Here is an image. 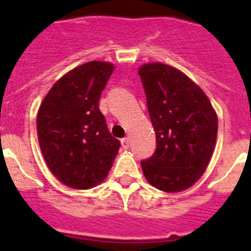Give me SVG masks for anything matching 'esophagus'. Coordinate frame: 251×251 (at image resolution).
<instances>
[{
    "label": "esophagus",
    "mask_w": 251,
    "mask_h": 251,
    "mask_svg": "<svg viewBox=\"0 0 251 251\" xmlns=\"http://www.w3.org/2000/svg\"><path fill=\"white\" fill-rule=\"evenodd\" d=\"M122 147H123L124 150H128V148H129V139L128 138L122 139Z\"/></svg>",
    "instance_id": "1"
}]
</instances>
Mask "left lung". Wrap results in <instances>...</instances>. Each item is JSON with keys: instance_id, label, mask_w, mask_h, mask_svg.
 I'll return each mask as SVG.
<instances>
[{"instance_id": "1", "label": "left lung", "mask_w": 251, "mask_h": 251, "mask_svg": "<svg viewBox=\"0 0 251 251\" xmlns=\"http://www.w3.org/2000/svg\"><path fill=\"white\" fill-rule=\"evenodd\" d=\"M156 132V151L141 162L148 182L178 192L202 176L214 152L217 117L205 93L183 73L159 63L139 69Z\"/></svg>"}]
</instances>
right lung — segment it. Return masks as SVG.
<instances>
[{"mask_svg": "<svg viewBox=\"0 0 251 251\" xmlns=\"http://www.w3.org/2000/svg\"><path fill=\"white\" fill-rule=\"evenodd\" d=\"M114 66L90 61L73 69L51 88L37 113V137L50 171L79 190L101 182L121 142L110 134L99 109Z\"/></svg>", "mask_w": 251, "mask_h": 251, "instance_id": "obj_1", "label": "right lung"}]
</instances>
